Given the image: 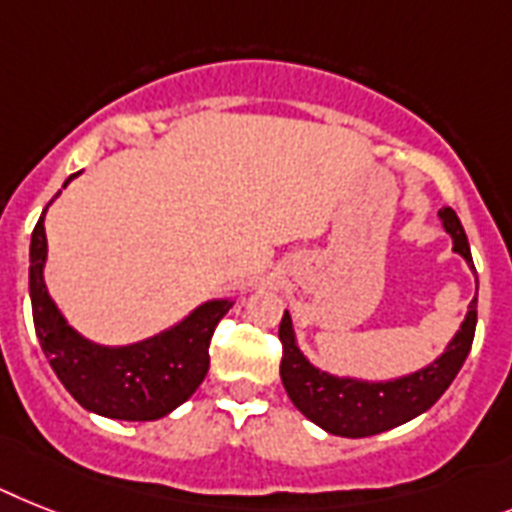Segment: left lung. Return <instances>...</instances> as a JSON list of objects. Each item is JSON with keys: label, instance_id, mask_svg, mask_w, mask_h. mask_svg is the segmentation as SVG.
I'll use <instances>...</instances> for the list:
<instances>
[{"label": "left lung", "instance_id": "8db88e82", "mask_svg": "<svg viewBox=\"0 0 512 512\" xmlns=\"http://www.w3.org/2000/svg\"><path fill=\"white\" fill-rule=\"evenodd\" d=\"M439 222L453 240V251L476 274L466 232L450 206L439 211ZM476 293H479V280H476ZM476 301L479 298L474 295L460 329L434 361L392 379H361L348 377V374L342 377L311 363L298 345L293 319L285 311L280 324V377L287 395L308 421H314L316 426H322L324 432L335 437L358 439L395 429L429 411L458 377L460 366L471 353V342H474Z\"/></svg>", "mask_w": 512, "mask_h": 512}]
</instances>
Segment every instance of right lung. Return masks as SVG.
<instances>
[{
	"label": "right lung",
	"instance_id": "obj_1",
	"mask_svg": "<svg viewBox=\"0 0 512 512\" xmlns=\"http://www.w3.org/2000/svg\"><path fill=\"white\" fill-rule=\"evenodd\" d=\"M80 172L70 175L62 188ZM59 196V193H57ZM46 204V209L57 201ZM46 209L31 235L33 324L44 356L65 390L86 411L117 421H156L183 405L209 371V342L232 298L198 303L180 322L128 345H101L80 335L46 287Z\"/></svg>",
	"mask_w": 512,
	"mask_h": 512
}]
</instances>
